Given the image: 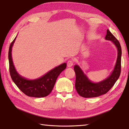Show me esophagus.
Segmentation results:
<instances>
[{
    "label": "esophagus",
    "mask_w": 129,
    "mask_h": 129,
    "mask_svg": "<svg viewBox=\"0 0 129 129\" xmlns=\"http://www.w3.org/2000/svg\"><path fill=\"white\" fill-rule=\"evenodd\" d=\"M73 61L72 60H68V61L67 62V65L68 67H72L73 65Z\"/></svg>",
    "instance_id": "obj_1"
}]
</instances>
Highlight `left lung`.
Here are the masks:
<instances>
[{
    "mask_svg": "<svg viewBox=\"0 0 129 129\" xmlns=\"http://www.w3.org/2000/svg\"><path fill=\"white\" fill-rule=\"evenodd\" d=\"M105 39L111 40L116 46L118 51L116 65L113 72L108 78L99 83H92L89 80L78 65H75L74 68L76 74L75 89L79 95L83 98H94L105 94L114 86L120 76L122 53L121 45L119 41L108 29L107 30Z\"/></svg>",
    "mask_w": 129,
    "mask_h": 129,
    "instance_id": "1",
    "label": "left lung"
}]
</instances>
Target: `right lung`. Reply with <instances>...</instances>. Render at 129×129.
Masks as SVG:
<instances>
[{"label": "right lung", "instance_id": "right-lung-1", "mask_svg": "<svg viewBox=\"0 0 129 129\" xmlns=\"http://www.w3.org/2000/svg\"><path fill=\"white\" fill-rule=\"evenodd\" d=\"M15 39L16 37L11 43L8 53L9 72L13 81L18 88L28 96L34 98L46 96L51 92L57 77L65 69L67 64L63 63L59 65L39 79L28 80L19 75L14 66L12 57V49Z\"/></svg>", "mask_w": 129, "mask_h": 129}]
</instances>
